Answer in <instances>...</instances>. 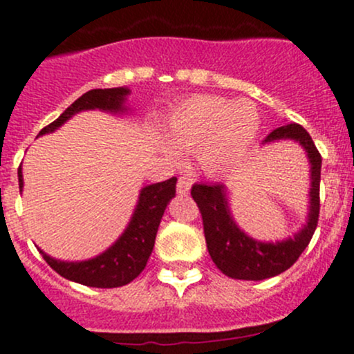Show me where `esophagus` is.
Segmentation results:
<instances>
[{
  "mask_svg": "<svg viewBox=\"0 0 354 354\" xmlns=\"http://www.w3.org/2000/svg\"><path fill=\"white\" fill-rule=\"evenodd\" d=\"M192 187V180L187 176H180L178 178V185H176V190L180 195H188Z\"/></svg>",
  "mask_w": 354,
  "mask_h": 354,
  "instance_id": "1",
  "label": "esophagus"
}]
</instances>
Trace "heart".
Instances as JSON below:
<instances>
[{
  "label": "heart",
  "mask_w": 354,
  "mask_h": 354,
  "mask_svg": "<svg viewBox=\"0 0 354 354\" xmlns=\"http://www.w3.org/2000/svg\"><path fill=\"white\" fill-rule=\"evenodd\" d=\"M259 127V113L246 99L203 94L185 99L171 111L164 135L176 151H197L207 171L223 173L248 156ZM167 154L173 156V151Z\"/></svg>",
  "instance_id": "1"
}]
</instances>
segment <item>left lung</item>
I'll return each mask as SVG.
<instances>
[{"label": "left lung", "instance_id": "obj_1", "mask_svg": "<svg viewBox=\"0 0 354 354\" xmlns=\"http://www.w3.org/2000/svg\"><path fill=\"white\" fill-rule=\"evenodd\" d=\"M296 140L306 151L312 173L310 212L305 227L292 238L276 243H262L245 234L230 212L226 188L221 183L192 187V197L202 214L203 234L212 262L227 277L243 281H262L288 270L312 240L320 212V167L322 157L312 137L301 124H284L267 135L266 142Z\"/></svg>", "mask_w": 354, "mask_h": 354}]
</instances>
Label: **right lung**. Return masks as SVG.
<instances>
[{
  "label": "right lung",
  "instance_id": "right-lung-1",
  "mask_svg": "<svg viewBox=\"0 0 354 354\" xmlns=\"http://www.w3.org/2000/svg\"><path fill=\"white\" fill-rule=\"evenodd\" d=\"M128 94L130 91L124 87L94 88V91L85 92L58 120L42 128L39 135L58 130L65 121L80 111L102 109L111 111V113H123L127 111L123 104ZM19 185L20 192H22V167H19ZM174 194H176V178L174 176L142 188L133 217L124 233L121 234L116 243L109 246L104 253L97 255L95 259L84 260V262H62V260L46 255L42 250L41 255L51 266V269H55L65 279L91 288L124 286V284L131 283L147 266V260L156 243L157 227H159L164 210H166L169 200L174 197Z\"/></svg>",
  "mask_w": 354,
  "mask_h": 354
}]
</instances>
